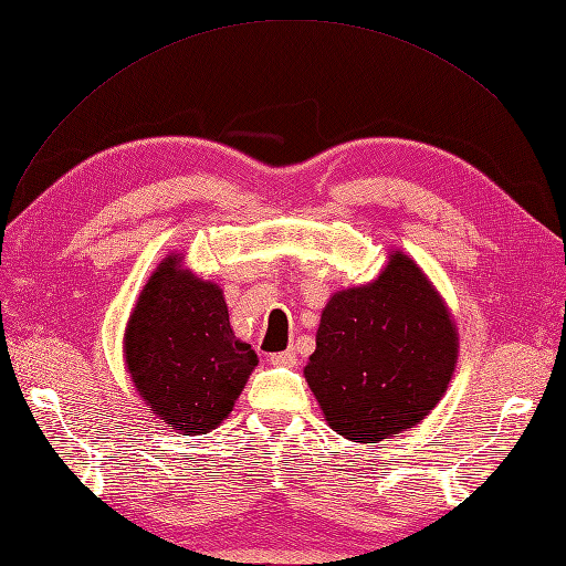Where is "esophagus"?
<instances>
[{"label":"esophagus","instance_id":"1","mask_svg":"<svg viewBox=\"0 0 566 566\" xmlns=\"http://www.w3.org/2000/svg\"><path fill=\"white\" fill-rule=\"evenodd\" d=\"M269 361H271V365H276V367H295L297 355H295V350H283V353L269 355Z\"/></svg>","mask_w":566,"mask_h":566}]
</instances>
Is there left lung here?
<instances>
[{"mask_svg": "<svg viewBox=\"0 0 566 566\" xmlns=\"http://www.w3.org/2000/svg\"><path fill=\"white\" fill-rule=\"evenodd\" d=\"M455 323L399 251L380 276L329 297L304 376L334 432L378 443L418 424L458 365Z\"/></svg>", "mask_w": 566, "mask_h": 566, "instance_id": "obj_1", "label": "left lung"}]
</instances>
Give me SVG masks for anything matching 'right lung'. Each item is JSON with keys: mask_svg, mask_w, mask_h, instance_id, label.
I'll list each match as a JSON object with an SVG mask.
<instances>
[{"mask_svg": "<svg viewBox=\"0 0 566 566\" xmlns=\"http://www.w3.org/2000/svg\"><path fill=\"white\" fill-rule=\"evenodd\" d=\"M178 262L171 253L142 290L125 365L148 411L184 434H207L232 411L258 355L234 336L222 290Z\"/></svg>", "mask_w": 566, "mask_h": 566, "instance_id": "obj_1", "label": "right lung"}]
</instances>
